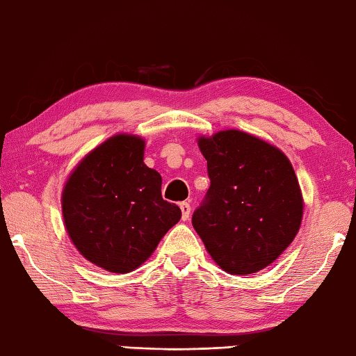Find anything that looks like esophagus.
Returning a JSON list of instances; mask_svg holds the SVG:
<instances>
[{
    "label": "esophagus",
    "instance_id": "obj_1",
    "mask_svg": "<svg viewBox=\"0 0 356 356\" xmlns=\"http://www.w3.org/2000/svg\"><path fill=\"white\" fill-rule=\"evenodd\" d=\"M179 209H181V218L186 222L189 218V213H191V206H189V202H181L179 204Z\"/></svg>",
    "mask_w": 356,
    "mask_h": 356
}]
</instances>
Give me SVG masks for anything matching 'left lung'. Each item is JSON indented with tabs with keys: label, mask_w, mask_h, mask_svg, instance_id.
<instances>
[{
	"label": "left lung",
	"mask_w": 356,
	"mask_h": 356,
	"mask_svg": "<svg viewBox=\"0 0 356 356\" xmlns=\"http://www.w3.org/2000/svg\"><path fill=\"white\" fill-rule=\"evenodd\" d=\"M211 178L193 227L213 262L232 275L270 266L295 240L303 194L279 147L240 129L199 136Z\"/></svg>",
	"instance_id": "8db88e82"
}]
</instances>
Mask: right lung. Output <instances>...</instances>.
Segmentation results:
<instances>
[{"label": "right lung", "mask_w": 356, "mask_h": 356, "mask_svg": "<svg viewBox=\"0 0 356 356\" xmlns=\"http://www.w3.org/2000/svg\"><path fill=\"white\" fill-rule=\"evenodd\" d=\"M145 140L115 134L92 149L67 177L63 220L76 250L115 274H128L152 256L181 218L162 197V177L144 163Z\"/></svg>", "instance_id": "add662e5"}]
</instances>
